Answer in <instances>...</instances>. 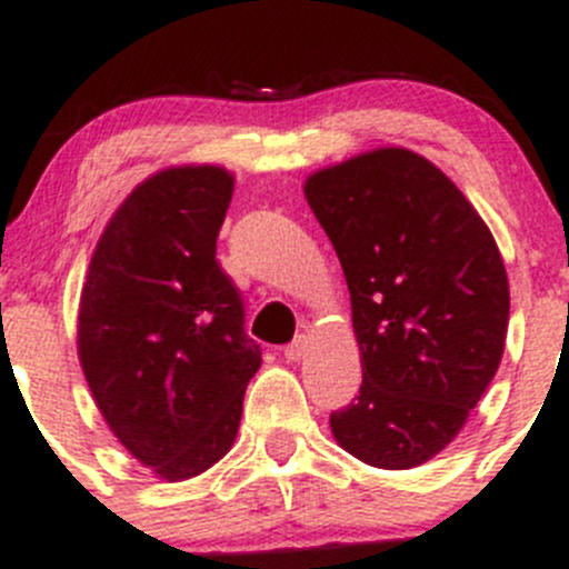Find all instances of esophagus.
Masks as SVG:
<instances>
[{
    "instance_id": "1",
    "label": "esophagus",
    "mask_w": 569,
    "mask_h": 569,
    "mask_svg": "<svg viewBox=\"0 0 569 569\" xmlns=\"http://www.w3.org/2000/svg\"><path fill=\"white\" fill-rule=\"evenodd\" d=\"M308 347H311L308 336H297V339L286 347V358H289V361H302V358L308 356Z\"/></svg>"
}]
</instances>
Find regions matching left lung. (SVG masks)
Returning a JSON list of instances; mask_svg holds the SVG:
<instances>
[{"label": "left lung", "mask_w": 569, "mask_h": 569, "mask_svg": "<svg viewBox=\"0 0 569 569\" xmlns=\"http://www.w3.org/2000/svg\"><path fill=\"white\" fill-rule=\"evenodd\" d=\"M350 289L363 383L330 413L341 450L411 470L461 433L500 367L509 278L492 230L428 158L378 147L308 174Z\"/></svg>", "instance_id": "obj_1"}]
</instances>
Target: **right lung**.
I'll use <instances>...</instances> for the list:
<instances>
[{
  "label": "right lung",
  "mask_w": 569,
  "mask_h": 569,
  "mask_svg": "<svg viewBox=\"0 0 569 569\" xmlns=\"http://www.w3.org/2000/svg\"><path fill=\"white\" fill-rule=\"evenodd\" d=\"M217 163L167 167L138 183L97 241L77 308V358L121 448L167 483L233 448L261 347L217 263L233 200Z\"/></svg>",
  "instance_id": "1"
}]
</instances>
